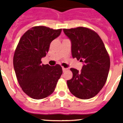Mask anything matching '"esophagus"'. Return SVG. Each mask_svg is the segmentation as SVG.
<instances>
[{
    "mask_svg": "<svg viewBox=\"0 0 123 123\" xmlns=\"http://www.w3.org/2000/svg\"><path fill=\"white\" fill-rule=\"evenodd\" d=\"M67 69H67V68H63H63H62V70H63V72H65V71H67Z\"/></svg>",
    "mask_w": 123,
    "mask_h": 123,
    "instance_id": "obj_1",
    "label": "esophagus"
}]
</instances>
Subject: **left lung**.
<instances>
[{
    "mask_svg": "<svg viewBox=\"0 0 123 123\" xmlns=\"http://www.w3.org/2000/svg\"><path fill=\"white\" fill-rule=\"evenodd\" d=\"M71 42L74 58L84 63L79 71L71 68L73 78L67 81L69 91L81 99H89L98 94L105 85L110 67V60L98 34L89 28L63 29Z\"/></svg>",
    "mask_w": 123,
    "mask_h": 123,
    "instance_id": "8db88e82",
    "label": "left lung"
}]
</instances>
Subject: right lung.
<instances>
[{"mask_svg": "<svg viewBox=\"0 0 123 123\" xmlns=\"http://www.w3.org/2000/svg\"><path fill=\"white\" fill-rule=\"evenodd\" d=\"M61 32L62 29L32 27L23 35L15 50L13 67L17 80L23 92L34 99H42L51 95L62 74L60 65L50 67L41 62L51 42Z\"/></svg>", "mask_w": 123, "mask_h": 123, "instance_id": "add662e5", "label": "right lung"}]
</instances>
